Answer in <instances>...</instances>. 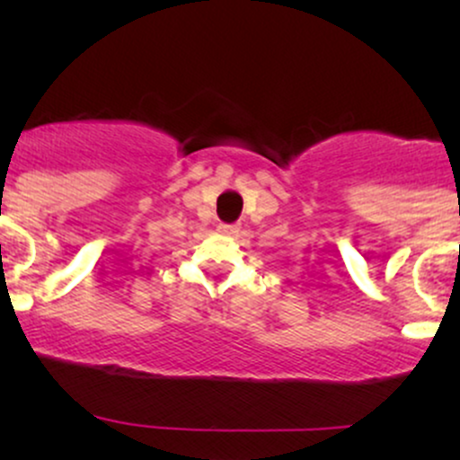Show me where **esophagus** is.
Instances as JSON below:
<instances>
[{
    "label": "esophagus",
    "mask_w": 460,
    "mask_h": 460,
    "mask_svg": "<svg viewBox=\"0 0 460 460\" xmlns=\"http://www.w3.org/2000/svg\"><path fill=\"white\" fill-rule=\"evenodd\" d=\"M218 231L223 235H240V225H220Z\"/></svg>",
    "instance_id": "obj_1"
}]
</instances>
